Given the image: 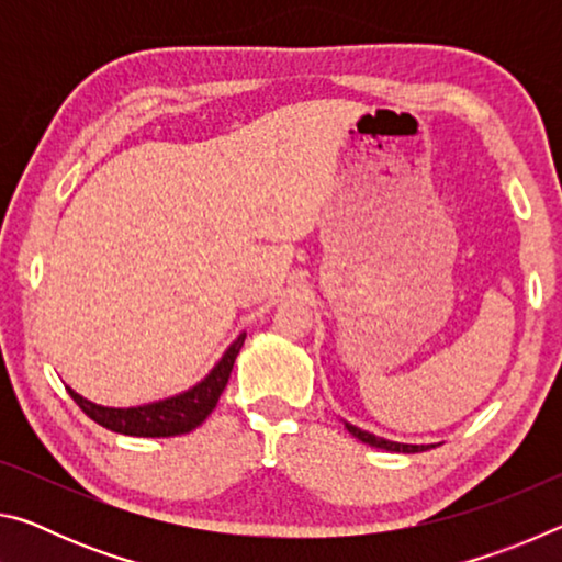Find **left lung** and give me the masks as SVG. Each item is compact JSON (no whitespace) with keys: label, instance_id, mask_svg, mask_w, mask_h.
Here are the masks:
<instances>
[{"label":"left lung","instance_id":"left-lung-1","mask_svg":"<svg viewBox=\"0 0 562 562\" xmlns=\"http://www.w3.org/2000/svg\"><path fill=\"white\" fill-rule=\"evenodd\" d=\"M345 426H347V431H349L351 436H357L359 441L374 446V449L396 451V453H418V451H429V449H434V443H422V446H418V443H398V441H389V439H382V436L369 434V431H364V429H359V426H351V424H347V422H345Z\"/></svg>","mask_w":562,"mask_h":562}]
</instances>
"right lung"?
I'll return each instance as SVG.
<instances>
[{
    "instance_id": "add662e5",
    "label": "right lung",
    "mask_w": 562,
    "mask_h": 562,
    "mask_svg": "<svg viewBox=\"0 0 562 562\" xmlns=\"http://www.w3.org/2000/svg\"><path fill=\"white\" fill-rule=\"evenodd\" d=\"M245 341V331L237 337L231 347L225 349L221 361L207 372L203 382L190 386L188 392L158 398V402H150L144 406H128V408H116V406H101L93 404L81 394H76L71 386H66V392L83 414L93 422L101 424L103 429L126 434V436H144V439H164V436H180L188 434L201 426L221 398L223 389L231 379L235 357L240 355Z\"/></svg>"
}]
</instances>
